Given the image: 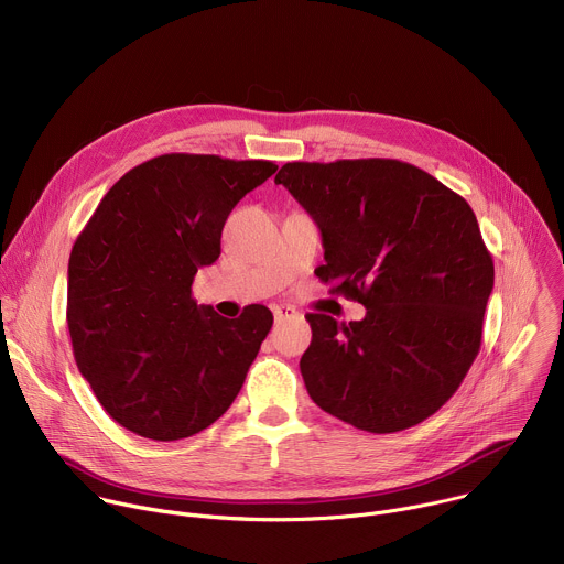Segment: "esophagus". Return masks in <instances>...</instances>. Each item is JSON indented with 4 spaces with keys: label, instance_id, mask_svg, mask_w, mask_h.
I'll return each mask as SVG.
<instances>
[{
    "label": "esophagus",
    "instance_id": "esophagus-1",
    "mask_svg": "<svg viewBox=\"0 0 564 564\" xmlns=\"http://www.w3.org/2000/svg\"><path fill=\"white\" fill-rule=\"evenodd\" d=\"M272 314H274V321H276V324H281V321H285V318L294 316V314H296V310H294V307H290V305H274V307H272Z\"/></svg>",
    "mask_w": 564,
    "mask_h": 564
}]
</instances>
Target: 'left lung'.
Wrapping results in <instances>:
<instances>
[{"label":"left lung","mask_w":564,"mask_h":564,"mask_svg":"<svg viewBox=\"0 0 564 564\" xmlns=\"http://www.w3.org/2000/svg\"><path fill=\"white\" fill-rule=\"evenodd\" d=\"M324 238L318 281L366 305L337 324L310 312L301 375L318 409L368 433L437 413L481 346L494 259L470 205L392 158L285 163L274 178Z\"/></svg>","instance_id":"obj_1"}]
</instances>
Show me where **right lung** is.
Masks as SVG:
<instances>
[{
    "instance_id": "1",
    "label": "right lung",
    "mask_w": 564,
    "mask_h": 564,
    "mask_svg": "<svg viewBox=\"0 0 564 564\" xmlns=\"http://www.w3.org/2000/svg\"><path fill=\"white\" fill-rule=\"evenodd\" d=\"M279 167L272 160L165 153L127 172L75 238L66 324L75 364L127 431L174 442L236 399L272 328L250 305L225 318L192 283L220 254L229 212Z\"/></svg>"
}]
</instances>
